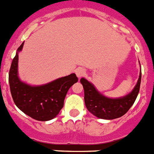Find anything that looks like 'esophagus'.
I'll use <instances>...</instances> for the list:
<instances>
[{
    "instance_id": "1",
    "label": "esophagus",
    "mask_w": 154,
    "mask_h": 154,
    "mask_svg": "<svg viewBox=\"0 0 154 154\" xmlns=\"http://www.w3.org/2000/svg\"><path fill=\"white\" fill-rule=\"evenodd\" d=\"M75 73H76V75H77L78 77H81L85 74V70L83 68H77V69L75 70Z\"/></svg>"
}]
</instances>
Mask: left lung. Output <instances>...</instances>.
I'll use <instances>...</instances> for the list:
<instances>
[{
    "instance_id": "obj_1",
    "label": "left lung",
    "mask_w": 154,
    "mask_h": 154,
    "mask_svg": "<svg viewBox=\"0 0 154 154\" xmlns=\"http://www.w3.org/2000/svg\"><path fill=\"white\" fill-rule=\"evenodd\" d=\"M142 78V71L139 78L134 89L125 97L120 98H108L98 92L91 82L85 78H81L85 91V103L88 112L103 119H114L119 118L127 113L133 105L138 97Z\"/></svg>"
}]
</instances>
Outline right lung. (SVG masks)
Returning a JSON list of instances; mask_svg holds the SVG:
<instances>
[{"label": "right lung", "instance_id": "right-lung-1", "mask_svg": "<svg viewBox=\"0 0 154 154\" xmlns=\"http://www.w3.org/2000/svg\"><path fill=\"white\" fill-rule=\"evenodd\" d=\"M23 47V42L17 49L8 74L13 101L19 109L34 119L51 120L63 107L68 90L78 78L75 73H71L39 86L29 85L21 81L18 77V54Z\"/></svg>", "mask_w": 154, "mask_h": 154}]
</instances>
